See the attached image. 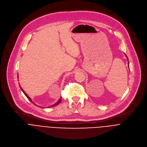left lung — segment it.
Returning <instances> with one entry per match:
<instances>
[{"label": "left lung", "mask_w": 147, "mask_h": 147, "mask_svg": "<svg viewBox=\"0 0 147 147\" xmlns=\"http://www.w3.org/2000/svg\"><path fill=\"white\" fill-rule=\"evenodd\" d=\"M125 56H126L127 57V55H125Z\"/></svg>", "instance_id": "left-lung-1"}]
</instances>
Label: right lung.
<instances>
[{
    "label": "right lung",
    "instance_id": "right-lung-1",
    "mask_svg": "<svg viewBox=\"0 0 147 147\" xmlns=\"http://www.w3.org/2000/svg\"><path fill=\"white\" fill-rule=\"evenodd\" d=\"M18 77V76H17V77ZM21 88V90H22V91L23 92V93L25 94V95L27 96V98L29 99V100H30L31 102H32L31 101V98H30V97H29V96L27 95V94H26V92L24 91V90H23V88ZM60 102H61V99H59V100H58V101H57V102L56 103H55L54 105H52L51 107H55V106H56V105H58V104H59ZM32 103H33V102H32Z\"/></svg>",
    "mask_w": 147,
    "mask_h": 147
}]
</instances>
